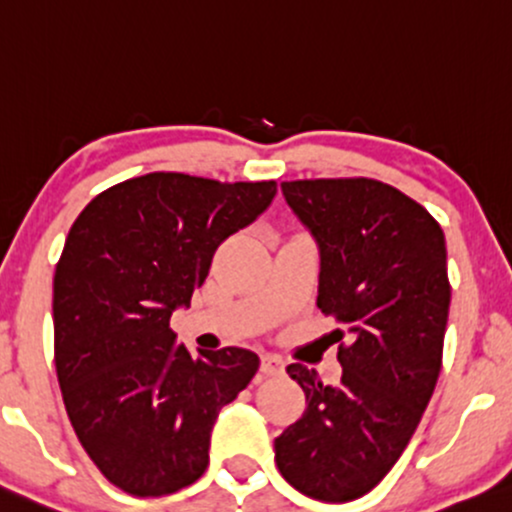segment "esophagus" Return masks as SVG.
Here are the masks:
<instances>
[{"instance_id": "obj_1", "label": "esophagus", "mask_w": 512, "mask_h": 512, "mask_svg": "<svg viewBox=\"0 0 512 512\" xmlns=\"http://www.w3.org/2000/svg\"><path fill=\"white\" fill-rule=\"evenodd\" d=\"M260 369L264 374H281L283 372V360L279 355H272V353H267V355H262V365H260Z\"/></svg>"}]
</instances>
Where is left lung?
<instances>
[{
  "instance_id": "obj_1",
  "label": "left lung",
  "mask_w": 512,
  "mask_h": 512,
  "mask_svg": "<svg viewBox=\"0 0 512 512\" xmlns=\"http://www.w3.org/2000/svg\"><path fill=\"white\" fill-rule=\"evenodd\" d=\"M281 193L319 248L317 307L350 343L336 386L286 367L307 408L274 439V460L300 494L355 501L396 465L439 379L446 238L427 209L372 178L286 181Z\"/></svg>"
}]
</instances>
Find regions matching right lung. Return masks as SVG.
Listing matches in <instances>:
<instances>
[{
    "label": "right lung",
    "instance_id": "obj_1",
    "mask_svg": "<svg viewBox=\"0 0 512 512\" xmlns=\"http://www.w3.org/2000/svg\"><path fill=\"white\" fill-rule=\"evenodd\" d=\"M274 195V181L157 171L104 190L73 221L54 274V362L78 441L126 494L197 482L219 410L260 367L245 348L193 355L169 319Z\"/></svg>",
    "mask_w": 512,
    "mask_h": 512
}]
</instances>
